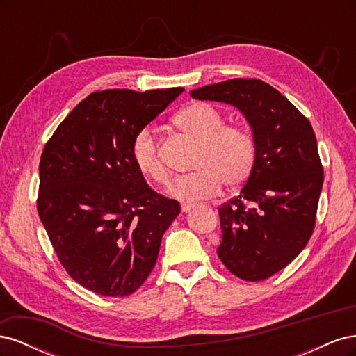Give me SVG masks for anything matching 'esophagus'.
Returning <instances> with one entry per match:
<instances>
[{
  "instance_id": "34e87169",
  "label": "esophagus",
  "mask_w": 356,
  "mask_h": 356,
  "mask_svg": "<svg viewBox=\"0 0 356 356\" xmlns=\"http://www.w3.org/2000/svg\"><path fill=\"white\" fill-rule=\"evenodd\" d=\"M193 208H195V204H188V203H184V204H181V211L184 212V213H187V212H190Z\"/></svg>"
}]
</instances>
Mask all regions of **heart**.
<instances>
[{"label":"heart","mask_w":356,"mask_h":356,"mask_svg":"<svg viewBox=\"0 0 356 356\" xmlns=\"http://www.w3.org/2000/svg\"><path fill=\"white\" fill-rule=\"evenodd\" d=\"M172 123L199 143L193 160L196 170L172 181L168 190L172 199L191 204L217 195L222 182L234 188L250 178L257 159V145L246 129L225 126L224 115L204 102L187 105L172 118ZM132 157L145 177L166 184L168 170L159 156L156 136L148 127L135 135Z\"/></svg>","instance_id":"heart-1"}]
</instances>
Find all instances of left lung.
Instances as JSON below:
<instances>
[{"instance_id": "obj_1", "label": "left lung", "mask_w": 356, "mask_h": 356, "mask_svg": "<svg viewBox=\"0 0 356 356\" xmlns=\"http://www.w3.org/2000/svg\"><path fill=\"white\" fill-rule=\"evenodd\" d=\"M229 104L250 124L257 159L239 196L218 209L222 264L243 281H263L305 250L314 233L324 172L307 118L270 84L233 79L190 92Z\"/></svg>"}]
</instances>
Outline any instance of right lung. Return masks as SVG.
I'll list each match as a JSON object with an SVG mask.
<instances>
[{
  "label": "right lung",
  "instance_id": "add662e5",
  "mask_svg": "<svg viewBox=\"0 0 356 356\" xmlns=\"http://www.w3.org/2000/svg\"><path fill=\"white\" fill-rule=\"evenodd\" d=\"M182 92H95L42 149L40 220L68 275L96 294L135 293L179 213L177 200L147 184L134 161L132 141Z\"/></svg>",
  "mask_w": 356,
  "mask_h": 356
}]
</instances>
